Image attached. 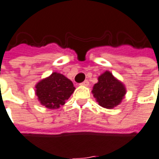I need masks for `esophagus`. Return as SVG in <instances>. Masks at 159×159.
I'll use <instances>...</instances> for the list:
<instances>
[{
	"mask_svg": "<svg viewBox=\"0 0 159 159\" xmlns=\"http://www.w3.org/2000/svg\"><path fill=\"white\" fill-rule=\"evenodd\" d=\"M80 85H81V86H89V81H88V80H85L84 82H82Z\"/></svg>",
	"mask_w": 159,
	"mask_h": 159,
	"instance_id": "obj_1",
	"label": "esophagus"
}]
</instances>
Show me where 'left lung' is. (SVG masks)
Wrapping results in <instances>:
<instances>
[{
	"label": "left lung",
	"mask_w": 159,
	"mask_h": 159,
	"mask_svg": "<svg viewBox=\"0 0 159 159\" xmlns=\"http://www.w3.org/2000/svg\"><path fill=\"white\" fill-rule=\"evenodd\" d=\"M92 93L100 107L111 109L119 106L126 93L125 86L109 71L98 78Z\"/></svg>",
	"instance_id": "obj_1"
}]
</instances>
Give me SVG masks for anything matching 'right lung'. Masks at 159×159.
I'll return each instance as SVG.
<instances>
[{
  "label": "right lung",
  "mask_w": 159,
  "mask_h": 159,
  "mask_svg": "<svg viewBox=\"0 0 159 159\" xmlns=\"http://www.w3.org/2000/svg\"><path fill=\"white\" fill-rule=\"evenodd\" d=\"M35 88L40 103L49 109H58L63 106L75 89L73 82L56 72L38 82Z\"/></svg>",
  "instance_id": "right-lung-1"
}]
</instances>
